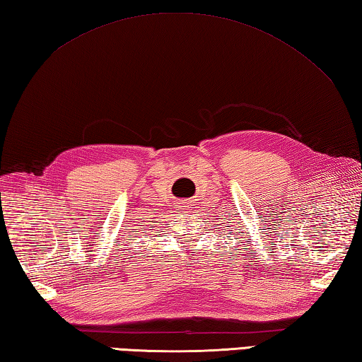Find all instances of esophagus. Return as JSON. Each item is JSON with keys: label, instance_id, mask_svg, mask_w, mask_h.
Returning <instances> with one entry per match:
<instances>
[{"label": "esophagus", "instance_id": "obj_1", "mask_svg": "<svg viewBox=\"0 0 362 362\" xmlns=\"http://www.w3.org/2000/svg\"><path fill=\"white\" fill-rule=\"evenodd\" d=\"M186 204H187V202H186V200H180V205H177V206H180V208H181V210H182V206H187Z\"/></svg>", "mask_w": 362, "mask_h": 362}]
</instances>
